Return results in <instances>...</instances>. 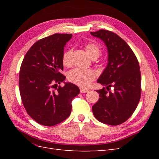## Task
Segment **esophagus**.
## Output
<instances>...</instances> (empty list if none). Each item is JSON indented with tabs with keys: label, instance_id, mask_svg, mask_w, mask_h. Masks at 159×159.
Segmentation results:
<instances>
[{
	"label": "esophagus",
	"instance_id": "esophagus-1",
	"mask_svg": "<svg viewBox=\"0 0 159 159\" xmlns=\"http://www.w3.org/2000/svg\"><path fill=\"white\" fill-rule=\"evenodd\" d=\"M89 90L88 89H85V88H80V92L81 93H86V92H88Z\"/></svg>",
	"mask_w": 159,
	"mask_h": 159
}]
</instances>
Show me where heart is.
Segmentation results:
<instances>
[{
    "label": "heart",
    "mask_w": 159,
    "mask_h": 159,
    "mask_svg": "<svg viewBox=\"0 0 159 159\" xmlns=\"http://www.w3.org/2000/svg\"><path fill=\"white\" fill-rule=\"evenodd\" d=\"M88 55L92 60L97 59L101 54V49L97 44L93 43H88L84 47ZM71 50L66 51L62 56V63L65 66L70 64V57ZM95 78V73L91 70H84L81 68H75L69 71L68 79L73 84L80 87H88Z\"/></svg>",
    "instance_id": "b5f03b06"
}]
</instances>
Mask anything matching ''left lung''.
<instances>
[{
  "mask_svg": "<svg viewBox=\"0 0 159 159\" xmlns=\"http://www.w3.org/2000/svg\"><path fill=\"white\" fill-rule=\"evenodd\" d=\"M90 33L105 43L108 52V64L97 81L105 88L96 90L100 98L92 107L93 113L100 122L118 125L131 116L140 101L139 61L127 42L116 34L105 30ZM111 87L113 91L108 93Z\"/></svg>",
  "mask_w": 159,
  "mask_h": 159,
  "instance_id": "1",
  "label": "left lung"
}]
</instances>
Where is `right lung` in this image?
Instances as JSON below:
<instances>
[{"label": "right lung", "instance_id": "1", "mask_svg": "<svg viewBox=\"0 0 159 159\" xmlns=\"http://www.w3.org/2000/svg\"><path fill=\"white\" fill-rule=\"evenodd\" d=\"M71 34H55L37 41L27 52L19 73V89L28 114L40 125L54 126L68 118L78 86L65 82L62 56ZM64 82V87L55 86ZM55 89H54V88Z\"/></svg>", "mask_w": 159, "mask_h": 159}]
</instances>
